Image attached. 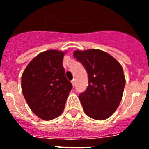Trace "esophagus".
<instances>
[{"instance_id": "obj_1", "label": "esophagus", "mask_w": 149, "mask_h": 149, "mask_svg": "<svg viewBox=\"0 0 149 149\" xmlns=\"http://www.w3.org/2000/svg\"><path fill=\"white\" fill-rule=\"evenodd\" d=\"M71 83H72V86H75V79H73L71 81Z\"/></svg>"}]
</instances>
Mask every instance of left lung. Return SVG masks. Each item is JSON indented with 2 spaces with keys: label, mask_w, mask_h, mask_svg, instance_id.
Masks as SVG:
<instances>
[{
  "label": "left lung",
  "mask_w": 149,
  "mask_h": 149,
  "mask_svg": "<svg viewBox=\"0 0 149 149\" xmlns=\"http://www.w3.org/2000/svg\"><path fill=\"white\" fill-rule=\"evenodd\" d=\"M74 56L83 64L89 77L85 92L79 95L83 111L89 117L105 120L120 104L125 79L121 64L100 49L76 50Z\"/></svg>",
  "instance_id": "1"
}]
</instances>
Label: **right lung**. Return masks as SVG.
<instances>
[{
  "label": "right lung",
  "mask_w": 149,
  "mask_h": 149,
  "mask_svg": "<svg viewBox=\"0 0 149 149\" xmlns=\"http://www.w3.org/2000/svg\"><path fill=\"white\" fill-rule=\"evenodd\" d=\"M65 52H42L26 66L21 77L23 95L37 116L51 120L63 112L72 83L63 66Z\"/></svg>",
  "instance_id": "right-lung-1"
}]
</instances>
